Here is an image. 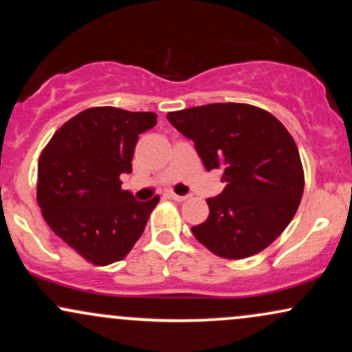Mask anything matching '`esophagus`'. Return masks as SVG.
I'll return each mask as SVG.
<instances>
[{
  "instance_id": "1",
  "label": "esophagus",
  "mask_w": 352,
  "mask_h": 352,
  "mask_svg": "<svg viewBox=\"0 0 352 352\" xmlns=\"http://www.w3.org/2000/svg\"><path fill=\"white\" fill-rule=\"evenodd\" d=\"M168 197L175 201H185L188 199V195H177V193H173V192H168Z\"/></svg>"
}]
</instances>
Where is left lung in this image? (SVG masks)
Segmentation results:
<instances>
[{
  "instance_id": "1",
  "label": "left lung",
  "mask_w": 352,
  "mask_h": 352,
  "mask_svg": "<svg viewBox=\"0 0 352 352\" xmlns=\"http://www.w3.org/2000/svg\"><path fill=\"white\" fill-rule=\"evenodd\" d=\"M195 142L207 170L223 168V192L207 199L210 213L193 236L220 258L241 260L270 246L296 213L305 170L294 139L273 114L225 102L168 112Z\"/></svg>"
}]
</instances>
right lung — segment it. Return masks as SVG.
<instances>
[{
  "mask_svg": "<svg viewBox=\"0 0 352 352\" xmlns=\"http://www.w3.org/2000/svg\"><path fill=\"white\" fill-rule=\"evenodd\" d=\"M157 124L153 112L91 107L59 127L38 164V205L52 232L87 263L106 266L144 233L155 195L137 201L122 190L139 134Z\"/></svg>",
  "mask_w": 352,
  "mask_h": 352,
  "instance_id": "add662e5",
  "label": "right lung"
}]
</instances>
